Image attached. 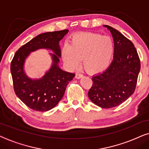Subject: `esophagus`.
Returning <instances> with one entry per match:
<instances>
[{
  "label": "esophagus",
  "mask_w": 149,
  "mask_h": 149,
  "mask_svg": "<svg viewBox=\"0 0 149 149\" xmlns=\"http://www.w3.org/2000/svg\"><path fill=\"white\" fill-rule=\"evenodd\" d=\"M82 77H83L82 74H80V73H76L75 78H76V79H80L81 78H82Z\"/></svg>",
  "instance_id": "esophagus-1"
}]
</instances>
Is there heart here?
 <instances>
[{
  "mask_svg": "<svg viewBox=\"0 0 149 149\" xmlns=\"http://www.w3.org/2000/svg\"><path fill=\"white\" fill-rule=\"evenodd\" d=\"M114 52L112 39L97 33H84L74 35L69 45L63 47L61 56L69 69L80 66L81 59L87 72L96 74L108 68Z\"/></svg>",
  "mask_w": 149,
  "mask_h": 149,
  "instance_id": "1",
  "label": "heart"
}]
</instances>
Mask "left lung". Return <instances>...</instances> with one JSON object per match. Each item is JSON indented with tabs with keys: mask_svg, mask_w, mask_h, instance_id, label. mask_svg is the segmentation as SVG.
<instances>
[{
	"mask_svg": "<svg viewBox=\"0 0 149 149\" xmlns=\"http://www.w3.org/2000/svg\"><path fill=\"white\" fill-rule=\"evenodd\" d=\"M114 44L113 61L104 72L93 77L88 97L97 106L111 108L119 106L134 93L140 61L134 45L119 31L108 25Z\"/></svg>",
	"mask_w": 149,
	"mask_h": 149,
	"instance_id": "8db88e82",
	"label": "left lung"
}]
</instances>
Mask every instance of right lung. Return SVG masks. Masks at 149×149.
<instances>
[{"label":"right lung","instance_id":"1","mask_svg":"<svg viewBox=\"0 0 149 149\" xmlns=\"http://www.w3.org/2000/svg\"><path fill=\"white\" fill-rule=\"evenodd\" d=\"M69 30L47 32L37 35L17 50L11 63V73L15 94L24 104L39 112H46L58 104L64 95L68 83L75 74L59 67L61 51L59 41ZM39 49H50L53 63L44 76L32 79L25 74L24 63L29 54Z\"/></svg>","mask_w":149,"mask_h":149}]
</instances>
